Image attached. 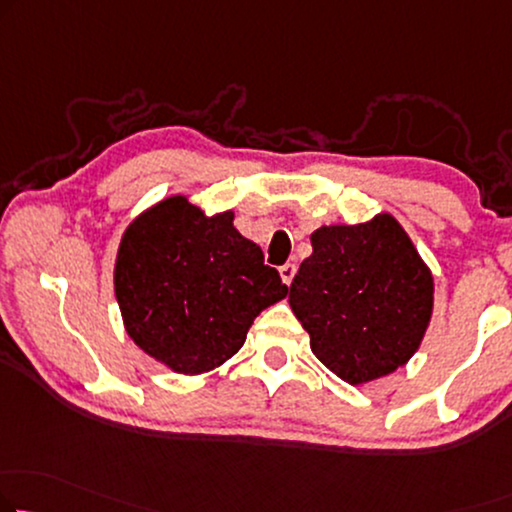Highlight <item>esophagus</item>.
<instances>
[{
	"instance_id": "esophagus-1",
	"label": "esophagus",
	"mask_w": 512,
	"mask_h": 512,
	"mask_svg": "<svg viewBox=\"0 0 512 512\" xmlns=\"http://www.w3.org/2000/svg\"><path fill=\"white\" fill-rule=\"evenodd\" d=\"M294 273H296V266L294 264L287 262L285 266H280V278H282V282H285V285H292Z\"/></svg>"
}]
</instances>
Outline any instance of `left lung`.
<instances>
[{
	"mask_svg": "<svg viewBox=\"0 0 512 512\" xmlns=\"http://www.w3.org/2000/svg\"><path fill=\"white\" fill-rule=\"evenodd\" d=\"M289 287L310 349L347 384L391 375L421 345L432 317V273L398 220L319 227Z\"/></svg>",
	"mask_w": 512,
	"mask_h": 512,
	"instance_id": "8db88e82",
	"label": "left lung"
}]
</instances>
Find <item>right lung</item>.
I'll list each match as a JSON object with an SVG mask.
<instances>
[{
	"label": "right lung",
	"mask_w": 512,
	"mask_h": 512,
	"mask_svg": "<svg viewBox=\"0 0 512 512\" xmlns=\"http://www.w3.org/2000/svg\"><path fill=\"white\" fill-rule=\"evenodd\" d=\"M234 213H204L183 195L135 218L114 264L126 331L144 354L174 372L200 375L239 352L253 319L287 296Z\"/></svg>",
	"instance_id": "right-lung-1"
}]
</instances>
